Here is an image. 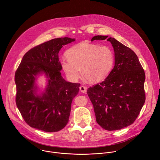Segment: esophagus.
I'll return each mask as SVG.
<instances>
[{
    "mask_svg": "<svg viewBox=\"0 0 160 160\" xmlns=\"http://www.w3.org/2000/svg\"><path fill=\"white\" fill-rule=\"evenodd\" d=\"M80 90L82 93H85L87 92V87H84V86H81V87H80Z\"/></svg>",
    "mask_w": 160,
    "mask_h": 160,
    "instance_id": "34e87169",
    "label": "esophagus"
}]
</instances>
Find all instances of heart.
I'll return each instance as SVG.
<instances>
[{"label":"heart","mask_w":160,"mask_h":160,"mask_svg":"<svg viewBox=\"0 0 160 160\" xmlns=\"http://www.w3.org/2000/svg\"><path fill=\"white\" fill-rule=\"evenodd\" d=\"M67 58L61 61V67L68 78L77 80L80 76L92 83H98L108 77L115 62L114 53L109 46L81 42L66 52Z\"/></svg>","instance_id":"obj_1"}]
</instances>
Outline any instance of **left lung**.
I'll return each mask as SVG.
<instances>
[{"instance_id": "obj_1", "label": "left lung", "mask_w": 160, "mask_h": 160, "mask_svg": "<svg viewBox=\"0 0 160 160\" xmlns=\"http://www.w3.org/2000/svg\"><path fill=\"white\" fill-rule=\"evenodd\" d=\"M110 41L114 48L115 65L104 81L88 88L96 121L108 131L132 124L145 102L144 71L136 53L114 38L95 36L94 40Z\"/></svg>"}]
</instances>
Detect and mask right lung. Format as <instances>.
Returning <instances> with one entry per match:
<instances>
[{"label":"right lung","mask_w":160,"mask_h":160,"mask_svg":"<svg viewBox=\"0 0 160 160\" xmlns=\"http://www.w3.org/2000/svg\"><path fill=\"white\" fill-rule=\"evenodd\" d=\"M68 37L55 38L38 45L24 55L15 73L16 103L25 122L31 128L54 132L67 124L71 105L80 83L67 82L62 76L58 53L63 45L75 41ZM48 78L45 92L36 94V76Z\"/></svg>","instance_id":"add662e5"}]
</instances>
